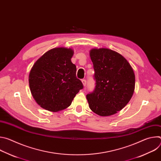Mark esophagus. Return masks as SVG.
I'll return each instance as SVG.
<instances>
[{
  "mask_svg": "<svg viewBox=\"0 0 161 161\" xmlns=\"http://www.w3.org/2000/svg\"><path fill=\"white\" fill-rule=\"evenodd\" d=\"M81 81H82V83H83V86H85L86 85V80H82Z\"/></svg>",
  "mask_w": 161,
  "mask_h": 161,
  "instance_id": "1",
  "label": "esophagus"
}]
</instances>
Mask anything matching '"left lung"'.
Masks as SVG:
<instances>
[{
  "mask_svg": "<svg viewBox=\"0 0 161 161\" xmlns=\"http://www.w3.org/2000/svg\"><path fill=\"white\" fill-rule=\"evenodd\" d=\"M90 55L95 71V88L86 95L89 107L102 117L115 114L132 96L134 71L123 56L111 50L92 49Z\"/></svg>",
  "mask_w": 161,
  "mask_h": 161,
  "instance_id": "8db88e82",
  "label": "left lung"
}]
</instances>
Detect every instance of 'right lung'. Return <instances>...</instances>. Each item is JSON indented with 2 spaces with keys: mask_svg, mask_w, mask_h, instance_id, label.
Instances as JSON below:
<instances>
[{
  "mask_svg": "<svg viewBox=\"0 0 161 161\" xmlns=\"http://www.w3.org/2000/svg\"><path fill=\"white\" fill-rule=\"evenodd\" d=\"M71 49L57 48L46 52L33 65L29 86L36 103L57 112L67 108L83 85L76 76V67L71 58Z\"/></svg>",
  "mask_w": 161,
  "mask_h": 161,
  "instance_id": "obj_1",
  "label": "right lung"
}]
</instances>
